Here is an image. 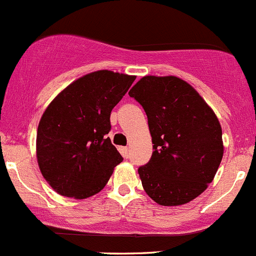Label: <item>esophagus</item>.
Instances as JSON below:
<instances>
[{"label": "esophagus", "mask_w": 256, "mask_h": 256, "mask_svg": "<svg viewBox=\"0 0 256 256\" xmlns=\"http://www.w3.org/2000/svg\"><path fill=\"white\" fill-rule=\"evenodd\" d=\"M121 152H122V155L125 156V158H128V154H130V148H121Z\"/></svg>", "instance_id": "1"}]
</instances>
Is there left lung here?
Here are the masks:
<instances>
[{"mask_svg":"<svg viewBox=\"0 0 256 256\" xmlns=\"http://www.w3.org/2000/svg\"><path fill=\"white\" fill-rule=\"evenodd\" d=\"M128 95L145 110L154 144L150 161L138 170L144 190L164 206L194 200L212 181L224 154L215 112L175 76H145Z\"/></svg>","mask_w":256,"mask_h":256,"instance_id":"8db88e82","label":"left lung"}]
</instances>
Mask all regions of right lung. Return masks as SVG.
<instances>
[{
    "label": "right lung",
    "instance_id": "right-lung-1",
    "mask_svg": "<svg viewBox=\"0 0 256 256\" xmlns=\"http://www.w3.org/2000/svg\"><path fill=\"white\" fill-rule=\"evenodd\" d=\"M135 76L108 70L88 74L47 106L36 138L37 162L56 192L74 199L98 194L124 160L108 138L112 108Z\"/></svg>",
    "mask_w": 256,
    "mask_h": 256
}]
</instances>
